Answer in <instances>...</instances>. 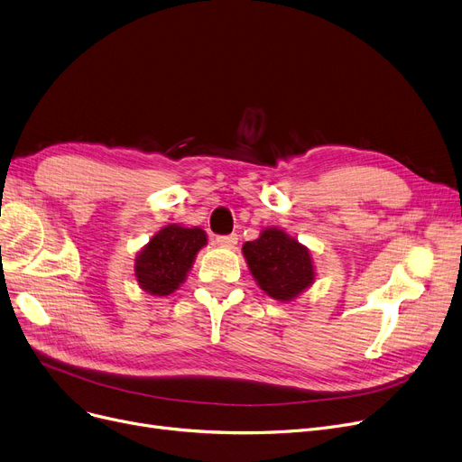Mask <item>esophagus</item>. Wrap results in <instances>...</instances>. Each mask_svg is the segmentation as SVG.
I'll return each mask as SVG.
<instances>
[{
  "label": "esophagus",
  "instance_id": "1",
  "mask_svg": "<svg viewBox=\"0 0 462 462\" xmlns=\"http://www.w3.org/2000/svg\"><path fill=\"white\" fill-rule=\"evenodd\" d=\"M215 242H217L218 245H223V247H234V245L237 244V236H236V234L217 236V237H215Z\"/></svg>",
  "mask_w": 462,
  "mask_h": 462
}]
</instances>
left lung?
<instances>
[{"label": "left lung", "instance_id": "1", "mask_svg": "<svg viewBox=\"0 0 462 462\" xmlns=\"http://www.w3.org/2000/svg\"><path fill=\"white\" fill-rule=\"evenodd\" d=\"M244 254L258 285L275 300H292L313 283L308 249L283 230H264L254 242L244 245Z\"/></svg>", "mask_w": 462, "mask_h": 462}]
</instances>
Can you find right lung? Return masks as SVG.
Segmentation results:
<instances>
[{
  "label": "right lung",
  "mask_w": 462,
  "mask_h": 462,
  "mask_svg": "<svg viewBox=\"0 0 462 462\" xmlns=\"http://www.w3.org/2000/svg\"><path fill=\"white\" fill-rule=\"evenodd\" d=\"M206 242V232L199 228H162L135 260L139 285L154 296L171 294L185 281L196 253Z\"/></svg>",
  "instance_id": "add662e5"
}]
</instances>
